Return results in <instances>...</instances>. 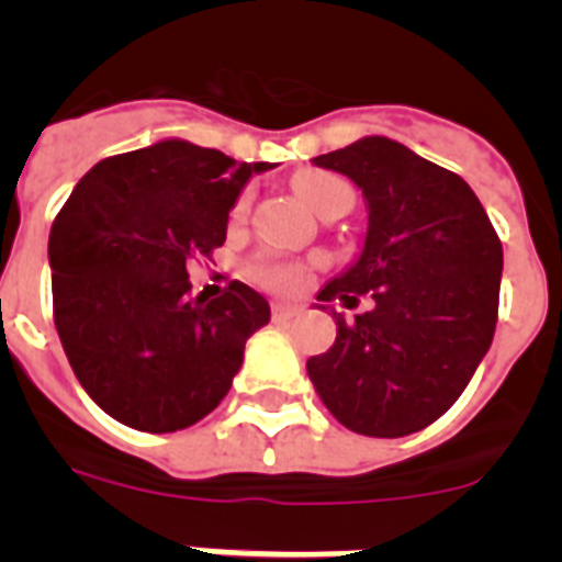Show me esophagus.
Returning <instances> with one entry per match:
<instances>
[{
    "label": "esophagus",
    "instance_id": "1",
    "mask_svg": "<svg viewBox=\"0 0 562 562\" xmlns=\"http://www.w3.org/2000/svg\"><path fill=\"white\" fill-rule=\"evenodd\" d=\"M295 315H301V306L295 304H281V301H276L272 304V321L276 324H284V321H292Z\"/></svg>",
    "mask_w": 562,
    "mask_h": 562
}]
</instances>
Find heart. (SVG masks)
I'll list each match as a JSON object with an SVG mask.
<instances>
[{
  "mask_svg": "<svg viewBox=\"0 0 562 562\" xmlns=\"http://www.w3.org/2000/svg\"><path fill=\"white\" fill-rule=\"evenodd\" d=\"M295 191L301 193V200L317 211L321 216L331 213L335 207L351 205V188L349 182L340 180L337 173L329 171H317V168H310V171H301L292 180ZM247 193H241L231 211V222H241L247 216ZM250 276L256 278L258 284L270 286V290L278 292H295L306 284L310 278V270L306 265H297V261H276V258H258L250 265Z\"/></svg>",
  "mask_w": 562,
  "mask_h": 562,
  "instance_id": "heart-1",
  "label": "heart"
}]
</instances>
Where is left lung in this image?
Listing matches in <instances>:
<instances>
[{
    "label": "left lung",
    "mask_w": 562,
    "mask_h": 562,
    "mask_svg": "<svg viewBox=\"0 0 562 562\" xmlns=\"http://www.w3.org/2000/svg\"><path fill=\"white\" fill-rule=\"evenodd\" d=\"M369 202L366 247L317 301L371 292L374 310L342 321L306 371L326 408L362 436L428 428L467 389L498 324L504 250L473 188L389 137L315 157ZM326 310V306H324Z\"/></svg>",
    "instance_id": "left-lung-1"
}]
</instances>
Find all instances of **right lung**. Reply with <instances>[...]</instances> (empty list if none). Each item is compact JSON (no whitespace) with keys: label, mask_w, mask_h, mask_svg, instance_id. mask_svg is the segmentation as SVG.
I'll return each instance as SVG.
<instances>
[{"label":"right lung","mask_w":562,"mask_h":562,"mask_svg":"<svg viewBox=\"0 0 562 562\" xmlns=\"http://www.w3.org/2000/svg\"><path fill=\"white\" fill-rule=\"evenodd\" d=\"M267 162L162 140L98 162L49 231L53 321L78 382L146 434L211 414L270 304L241 281L191 297L188 261L225 245L227 213Z\"/></svg>","instance_id":"add662e5"}]
</instances>
